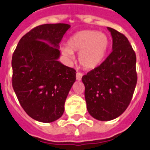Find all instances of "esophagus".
<instances>
[{"label":"esophagus","mask_w":150,"mask_h":150,"mask_svg":"<svg viewBox=\"0 0 150 150\" xmlns=\"http://www.w3.org/2000/svg\"><path fill=\"white\" fill-rule=\"evenodd\" d=\"M82 76H83V74H82L81 73H80V72H76V80H78V81H80V80H81Z\"/></svg>","instance_id":"esophagus-1"}]
</instances>
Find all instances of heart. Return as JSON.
<instances>
[{
    "mask_svg": "<svg viewBox=\"0 0 150 150\" xmlns=\"http://www.w3.org/2000/svg\"><path fill=\"white\" fill-rule=\"evenodd\" d=\"M110 41L106 34L96 30H83L70 37L67 45L61 46L64 57L71 62L74 60V52H79L78 61L86 70H93L104 60Z\"/></svg>",
    "mask_w": 150,
    "mask_h": 150,
    "instance_id": "obj_1",
    "label": "heart"
}]
</instances>
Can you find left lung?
<instances>
[{
	"label": "left lung",
	"instance_id": "left-lung-1",
	"mask_svg": "<svg viewBox=\"0 0 150 150\" xmlns=\"http://www.w3.org/2000/svg\"><path fill=\"white\" fill-rule=\"evenodd\" d=\"M112 52L100 66L82 77L89 115L98 121L119 117L130 104L136 87V54L126 36L107 27Z\"/></svg>",
	"mask_w": 150,
	"mask_h": 150
}]
</instances>
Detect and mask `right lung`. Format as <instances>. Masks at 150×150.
Instances as JSON below:
<instances>
[{"mask_svg":"<svg viewBox=\"0 0 150 150\" xmlns=\"http://www.w3.org/2000/svg\"><path fill=\"white\" fill-rule=\"evenodd\" d=\"M70 25L44 24L22 37L12 57V84L18 100L35 121L50 123L64 112L76 70L61 64L59 43Z\"/></svg>","mask_w":150,"mask_h":150,"instance_id":"add662e5","label":"right lung"}]
</instances>
